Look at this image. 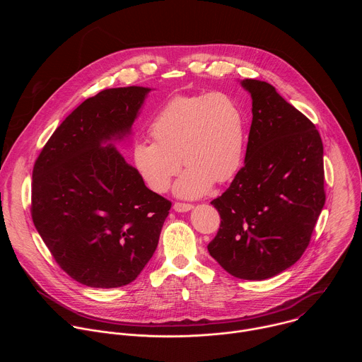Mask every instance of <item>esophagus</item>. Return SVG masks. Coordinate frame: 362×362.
Returning a JSON list of instances; mask_svg holds the SVG:
<instances>
[{"instance_id": "obj_1", "label": "esophagus", "mask_w": 362, "mask_h": 362, "mask_svg": "<svg viewBox=\"0 0 362 362\" xmlns=\"http://www.w3.org/2000/svg\"><path fill=\"white\" fill-rule=\"evenodd\" d=\"M192 208H193V204H190V203H180V202H176V203L173 204V209H175L176 212H189Z\"/></svg>"}]
</instances>
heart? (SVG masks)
I'll use <instances>...</instances> for the list:
<instances>
[{"label":"heart","instance_id":"obj_1","mask_svg":"<svg viewBox=\"0 0 362 362\" xmlns=\"http://www.w3.org/2000/svg\"><path fill=\"white\" fill-rule=\"evenodd\" d=\"M148 134L153 141L133 144L132 162L146 186L158 193L170 187L182 163L187 169L175 192L194 199L208 193L214 182L230 180L243 160V112L223 91L170 98L151 120Z\"/></svg>","mask_w":362,"mask_h":362}]
</instances>
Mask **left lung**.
Instances as JSON below:
<instances>
[{
	"label": "left lung",
	"instance_id": "left-lung-1",
	"mask_svg": "<svg viewBox=\"0 0 362 362\" xmlns=\"http://www.w3.org/2000/svg\"><path fill=\"white\" fill-rule=\"evenodd\" d=\"M240 84L252 97L245 165L211 202L221 226L208 250L235 278L262 281L292 267L311 240L325 204L324 146L274 86Z\"/></svg>",
	"mask_w": 362,
	"mask_h": 362
}]
</instances>
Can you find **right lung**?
Returning a JSON list of instances; mask_svg holds the SVG:
<instances>
[{
  "label": "right lung",
  "instance_id": "obj_1",
  "mask_svg": "<svg viewBox=\"0 0 362 362\" xmlns=\"http://www.w3.org/2000/svg\"><path fill=\"white\" fill-rule=\"evenodd\" d=\"M150 88L103 90L56 129L33 169L31 218L59 267L90 288L133 282L158 247L172 202L146 187L116 144Z\"/></svg>",
  "mask_w": 362,
  "mask_h": 362
}]
</instances>
